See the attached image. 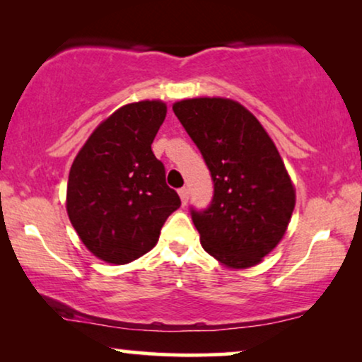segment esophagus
Returning a JSON list of instances; mask_svg holds the SVG:
<instances>
[{
  "label": "esophagus",
  "mask_w": 362,
  "mask_h": 362,
  "mask_svg": "<svg viewBox=\"0 0 362 362\" xmlns=\"http://www.w3.org/2000/svg\"><path fill=\"white\" fill-rule=\"evenodd\" d=\"M177 192H180L182 206H186L187 204V199H189V191H187V187H181V189L177 191Z\"/></svg>",
  "instance_id": "obj_1"
}]
</instances>
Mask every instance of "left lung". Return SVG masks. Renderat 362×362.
<instances>
[{"mask_svg": "<svg viewBox=\"0 0 362 362\" xmlns=\"http://www.w3.org/2000/svg\"><path fill=\"white\" fill-rule=\"evenodd\" d=\"M173 110L214 181L211 206L191 211L202 249L227 269L260 264L284 239L296 201L274 140L254 113L230 98H185Z\"/></svg>", "mask_w": 362, "mask_h": 362, "instance_id": "8db88e82", "label": "left lung"}]
</instances>
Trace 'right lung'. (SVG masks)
<instances>
[{
    "instance_id": "1",
    "label": "right lung",
    "mask_w": 362,
    "mask_h": 362,
    "mask_svg": "<svg viewBox=\"0 0 362 362\" xmlns=\"http://www.w3.org/2000/svg\"><path fill=\"white\" fill-rule=\"evenodd\" d=\"M166 112L161 100L127 103L92 132L72 163L67 216L82 244L107 264L125 265L150 252L181 206L151 151Z\"/></svg>"
}]
</instances>
